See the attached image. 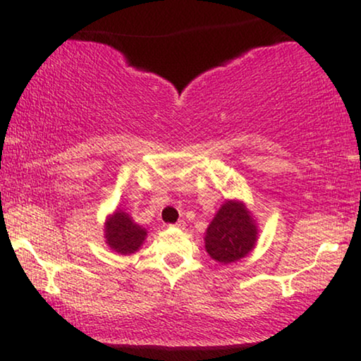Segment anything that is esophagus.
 Segmentation results:
<instances>
[{"instance_id":"1","label":"esophagus","mask_w":361,"mask_h":361,"mask_svg":"<svg viewBox=\"0 0 361 361\" xmlns=\"http://www.w3.org/2000/svg\"><path fill=\"white\" fill-rule=\"evenodd\" d=\"M172 228H179V230H184L185 228V221L184 220H179V221H176L174 225H171Z\"/></svg>"}]
</instances>
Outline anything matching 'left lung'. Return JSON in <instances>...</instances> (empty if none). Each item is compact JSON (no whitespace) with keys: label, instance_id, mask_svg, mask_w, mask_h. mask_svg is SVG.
<instances>
[{"label":"left lung","instance_id":"left-lung-1","mask_svg":"<svg viewBox=\"0 0 361 361\" xmlns=\"http://www.w3.org/2000/svg\"><path fill=\"white\" fill-rule=\"evenodd\" d=\"M204 240L212 259L230 264L255 248L258 226L243 202L226 200L210 221Z\"/></svg>","mask_w":361,"mask_h":361}]
</instances>
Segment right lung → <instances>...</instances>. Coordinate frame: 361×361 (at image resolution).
<instances>
[{
  "label": "right lung",
  "instance_id": "obj_1",
  "mask_svg": "<svg viewBox=\"0 0 361 361\" xmlns=\"http://www.w3.org/2000/svg\"><path fill=\"white\" fill-rule=\"evenodd\" d=\"M146 236V228L135 224L131 216L123 210H116L105 221V240L115 253H135V251L140 250Z\"/></svg>",
  "mask_w": 361,
  "mask_h": 361
}]
</instances>
